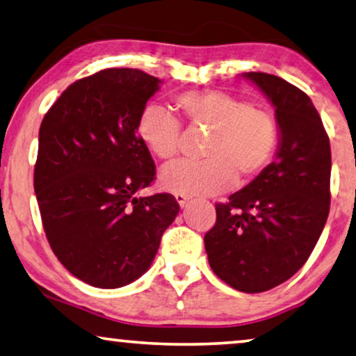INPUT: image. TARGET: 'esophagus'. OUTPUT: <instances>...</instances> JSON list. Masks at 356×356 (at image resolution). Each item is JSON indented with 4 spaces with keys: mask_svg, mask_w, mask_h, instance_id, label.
<instances>
[{
    "mask_svg": "<svg viewBox=\"0 0 356 356\" xmlns=\"http://www.w3.org/2000/svg\"><path fill=\"white\" fill-rule=\"evenodd\" d=\"M176 200H177V203L180 204V208H184L185 204L188 203V196L187 195H184V193H176Z\"/></svg>",
    "mask_w": 356,
    "mask_h": 356,
    "instance_id": "esophagus-1",
    "label": "esophagus"
}]
</instances>
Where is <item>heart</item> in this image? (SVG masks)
Wrapping results in <instances>:
<instances>
[{
    "mask_svg": "<svg viewBox=\"0 0 356 356\" xmlns=\"http://www.w3.org/2000/svg\"><path fill=\"white\" fill-rule=\"evenodd\" d=\"M188 126L209 131L201 163L182 161L164 168L161 185L168 192L209 196L230 190L261 174L280 144V126L272 111L220 89L179 94L174 99ZM179 120L161 105H147L137 121V136L153 156L172 161L180 147Z\"/></svg>",
    "mask_w": 356,
    "mask_h": 356,
    "instance_id": "heart-1",
    "label": "heart"
}]
</instances>
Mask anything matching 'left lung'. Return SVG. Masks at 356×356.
I'll use <instances>...</instances> for the list:
<instances>
[{
	"label": "left lung",
	"mask_w": 356,
	"mask_h": 356,
	"mask_svg": "<svg viewBox=\"0 0 356 356\" xmlns=\"http://www.w3.org/2000/svg\"><path fill=\"white\" fill-rule=\"evenodd\" d=\"M275 107L277 158L229 203L204 235L217 277L241 293L284 283L310 257L330 214L331 147L309 95L283 78L243 73Z\"/></svg>",
	"instance_id": "1"
}]
</instances>
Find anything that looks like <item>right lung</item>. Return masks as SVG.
<instances>
[{
	"label": "right lung",
	"instance_id": "right-lung-1",
	"mask_svg": "<svg viewBox=\"0 0 356 356\" xmlns=\"http://www.w3.org/2000/svg\"><path fill=\"white\" fill-rule=\"evenodd\" d=\"M160 83L107 68L70 84L42 118L33 176L42 227L63 267L95 288L142 277L180 209L171 193L137 196L155 180L137 121Z\"/></svg>",
	"mask_w": 356,
	"mask_h": 356
}]
</instances>
